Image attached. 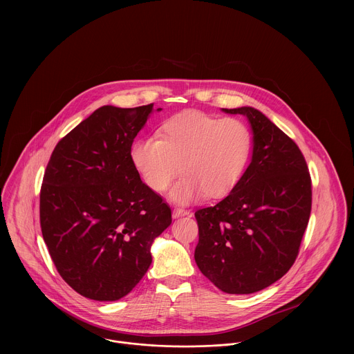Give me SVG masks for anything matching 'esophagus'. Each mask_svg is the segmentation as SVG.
<instances>
[{
  "instance_id": "obj_1",
  "label": "esophagus",
  "mask_w": 354,
  "mask_h": 354,
  "mask_svg": "<svg viewBox=\"0 0 354 354\" xmlns=\"http://www.w3.org/2000/svg\"><path fill=\"white\" fill-rule=\"evenodd\" d=\"M187 215H191V212L187 211V209H184V208H174V209H173V218L187 216Z\"/></svg>"
}]
</instances>
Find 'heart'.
Returning a JSON list of instances; mask_svg holds the SVG:
<instances>
[{"label": "heart", "instance_id": "obj_1", "mask_svg": "<svg viewBox=\"0 0 354 354\" xmlns=\"http://www.w3.org/2000/svg\"><path fill=\"white\" fill-rule=\"evenodd\" d=\"M252 152L250 128L239 118H218L188 110L166 120L158 138H142L131 147V160L155 192L178 174L169 198L188 204L226 196L241 180Z\"/></svg>", "mask_w": 354, "mask_h": 354}]
</instances>
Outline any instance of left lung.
Segmentation results:
<instances>
[{
    "label": "left lung",
    "mask_w": 354,
    "mask_h": 354,
    "mask_svg": "<svg viewBox=\"0 0 354 354\" xmlns=\"http://www.w3.org/2000/svg\"><path fill=\"white\" fill-rule=\"evenodd\" d=\"M222 111L247 117L252 159L223 201L195 212V261L222 292L251 295L293 266L310 215V176L297 145L261 111L250 106Z\"/></svg>",
    "instance_id": "obj_1"
}]
</instances>
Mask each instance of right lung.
Returning <instances> with one entry per match:
<instances>
[{"label":"right lung","instance_id":"obj_1","mask_svg":"<svg viewBox=\"0 0 354 354\" xmlns=\"http://www.w3.org/2000/svg\"><path fill=\"white\" fill-rule=\"evenodd\" d=\"M152 110V103L97 109L57 143L44 176V240L62 279L90 300L127 296L151 264L153 240L171 223L170 207L131 160Z\"/></svg>","mask_w":354,"mask_h":354}]
</instances>
